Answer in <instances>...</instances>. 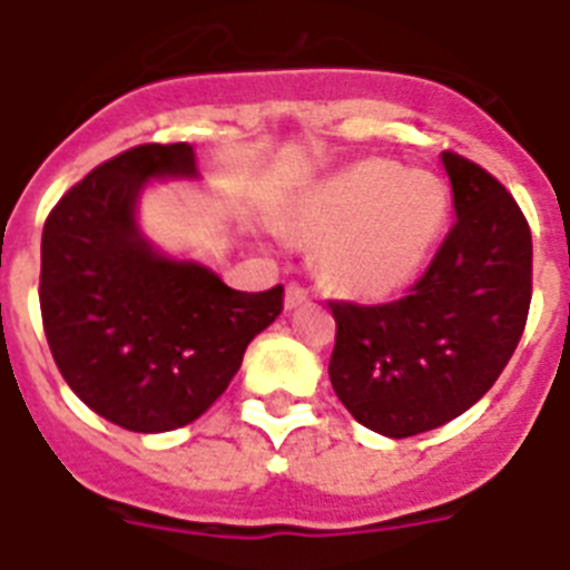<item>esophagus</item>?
Returning <instances> with one entry per match:
<instances>
[{"label": "esophagus", "mask_w": 570, "mask_h": 570, "mask_svg": "<svg viewBox=\"0 0 570 570\" xmlns=\"http://www.w3.org/2000/svg\"><path fill=\"white\" fill-rule=\"evenodd\" d=\"M302 304H307V289L298 284L286 286V295H284L286 311H295V307H302Z\"/></svg>", "instance_id": "esophagus-1"}]
</instances>
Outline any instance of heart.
<instances>
[{
    "label": "heart",
    "mask_w": 570,
    "mask_h": 570,
    "mask_svg": "<svg viewBox=\"0 0 570 570\" xmlns=\"http://www.w3.org/2000/svg\"><path fill=\"white\" fill-rule=\"evenodd\" d=\"M446 215L450 191L441 177L370 156L304 197L295 230L320 239L316 266L334 293L384 302L423 272Z\"/></svg>",
    "instance_id": "obj_1"
}]
</instances>
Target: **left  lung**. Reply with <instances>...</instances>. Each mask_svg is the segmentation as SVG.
<instances>
[{
  "mask_svg": "<svg viewBox=\"0 0 570 570\" xmlns=\"http://www.w3.org/2000/svg\"><path fill=\"white\" fill-rule=\"evenodd\" d=\"M455 224L405 298L334 302L328 375L357 423L411 438L485 396L509 364L532 298V236L521 206L479 165L441 156Z\"/></svg>",
  "mask_w": 570,
  "mask_h": 570,
  "instance_id": "left-lung-1",
  "label": "left lung"
}]
</instances>
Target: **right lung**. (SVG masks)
<instances>
[{
  "label": "right lung",
  "mask_w": 570,
  "mask_h": 570,
  "mask_svg": "<svg viewBox=\"0 0 570 570\" xmlns=\"http://www.w3.org/2000/svg\"><path fill=\"white\" fill-rule=\"evenodd\" d=\"M168 180H200L195 147H132L58 200L40 239V313L58 370L102 420L141 434L204 414L284 307V286L239 293L147 239L138 204Z\"/></svg>",
  "instance_id": "add662e5"
}]
</instances>
